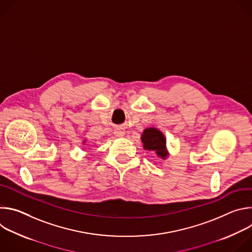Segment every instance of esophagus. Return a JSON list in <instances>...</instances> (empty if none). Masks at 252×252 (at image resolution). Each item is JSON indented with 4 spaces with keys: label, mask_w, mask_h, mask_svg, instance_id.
I'll return each mask as SVG.
<instances>
[{
    "label": "esophagus",
    "mask_w": 252,
    "mask_h": 252,
    "mask_svg": "<svg viewBox=\"0 0 252 252\" xmlns=\"http://www.w3.org/2000/svg\"><path fill=\"white\" fill-rule=\"evenodd\" d=\"M115 134H116L117 136L121 137V136H123V135H124V131H123V130H121V129H116V130H115Z\"/></svg>",
    "instance_id": "34e87169"
}]
</instances>
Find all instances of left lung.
<instances>
[{
	"mask_svg": "<svg viewBox=\"0 0 252 252\" xmlns=\"http://www.w3.org/2000/svg\"><path fill=\"white\" fill-rule=\"evenodd\" d=\"M141 141L143 148L148 151L156 152L158 157L165 158L167 157L166 140L160 130L156 127H149L143 130L141 134Z\"/></svg>",
	"mask_w": 252,
	"mask_h": 252,
	"instance_id": "left-lung-1",
	"label": "left lung"
}]
</instances>
